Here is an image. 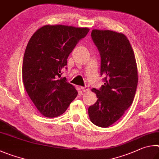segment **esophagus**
Segmentation results:
<instances>
[{
  "mask_svg": "<svg viewBox=\"0 0 159 159\" xmlns=\"http://www.w3.org/2000/svg\"><path fill=\"white\" fill-rule=\"evenodd\" d=\"M81 89L82 90L83 92H87V91H89V88L87 86H85V87H82Z\"/></svg>",
  "mask_w": 159,
  "mask_h": 159,
  "instance_id": "34e87169",
  "label": "esophagus"
}]
</instances>
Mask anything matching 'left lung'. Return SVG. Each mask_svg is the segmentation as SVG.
Returning <instances> with one entry per match:
<instances>
[{
	"label": "left lung",
	"mask_w": 159,
	"mask_h": 159,
	"mask_svg": "<svg viewBox=\"0 0 159 159\" xmlns=\"http://www.w3.org/2000/svg\"><path fill=\"white\" fill-rule=\"evenodd\" d=\"M91 38L101 54V75L105 76V83L100 90L91 89L98 100L89 107V116L93 124L107 128L133 103L138 81L137 63L124 33L93 29Z\"/></svg>",
	"instance_id": "1"
}]
</instances>
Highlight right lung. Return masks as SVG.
<instances>
[{"label": "right lung", "mask_w": 159, "mask_h": 159, "mask_svg": "<svg viewBox=\"0 0 159 159\" xmlns=\"http://www.w3.org/2000/svg\"><path fill=\"white\" fill-rule=\"evenodd\" d=\"M89 28L45 25L38 29L25 50L22 79L28 95L42 115L52 118L66 112L76 98L73 85L61 77L69 54Z\"/></svg>", "instance_id": "obj_1"}]
</instances>
